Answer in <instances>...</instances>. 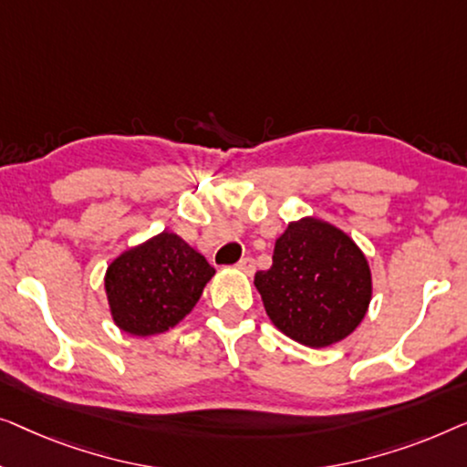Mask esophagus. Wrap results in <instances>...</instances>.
<instances>
[{"mask_svg":"<svg viewBox=\"0 0 467 467\" xmlns=\"http://www.w3.org/2000/svg\"><path fill=\"white\" fill-rule=\"evenodd\" d=\"M236 268H239V271H243V273L252 275L255 266H254V260L252 258H241L239 262H236Z\"/></svg>","mask_w":467,"mask_h":467,"instance_id":"1","label":"esophagus"}]
</instances>
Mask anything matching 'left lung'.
I'll list each match as a JSON object with an SVG mask.
<instances>
[{
	"label": "left lung",
	"instance_id": "obj_1",
	"mask_svg": "<svg viewBox=\"0 0 467 467\" xmlns=\"http://www.w3.org/2000/svg\"><path fill=\"white\" fill-rule=\"evenodd\" d=\"M266 315L306 347L338 343L364 319L372 296L364 254L326 222H292L275 243L273 266L254 279Z\"/></svg>",
	"mask_w": 467,
	"mask_h": 467
}]
</instances>
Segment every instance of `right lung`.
<instances>
[{"label":"right lung","mask_w":467,"mask_h":467,"mask_svg":"<svg viewBox=\"0 0 467 467\" xmlns=\"http://www.w3.org/2000/svg\"><path fill=\"white\" fill-rule=\"evenodd\" d=\"M215 268L186 241L161 233L129 249L105 273L111 317L135 337L165 332L199 302Z\"/></svg>","instance_id":"right-lung-1"}]
</instances>
